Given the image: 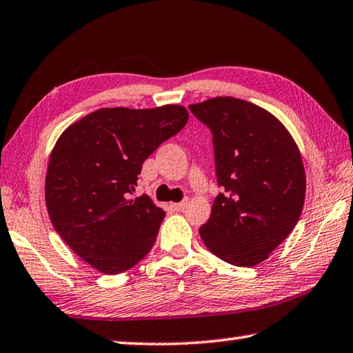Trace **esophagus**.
<instances>
[{
    "label": "esophagus",
    "instance_id": "34e87169",
    "mask_svg": "<svg viewBox=\"0 0 353 353\" xmlns=\"http://www.w3.org/2000/svg\"><path fill=\"white\" fill-rule=\"evenodd\" d=\"M188 205V200H183V202H179V203H172V208L176 211H183L185 206Z\"/></svg>",
    "mask_w": 353,
    "mask_h": 353
}]
</instances>
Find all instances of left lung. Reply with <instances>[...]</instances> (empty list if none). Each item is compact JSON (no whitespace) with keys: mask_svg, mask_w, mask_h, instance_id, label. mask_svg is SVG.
Masks as SVG:
<instances>
[{"mask_svg":"<svg viewBox=\"0 0 353 353\" xmlns=\"http://www.w3.org/2000/svg\"><path fill=\"white\" fill-rule=\"evenodd\" d=\"M190 110L211 130L217 183L225 190L200 237L228 263L259 265L300 219L306 196L300 150L277 117L248 101L219 96Z\"/></svg>","mask_w":353,"mask_h":353,"instance_id":"1","label":"left lung"}]
</instances>
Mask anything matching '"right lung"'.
I'll list each match as a JSON object with an SVG mask.
<instances>
[{"label":"right lung","mask_w":353,"mask_h":353,"mask_svg":"<svg viewBox=\"0 0 353 353\" xmlns=\"http://www.w3.org/2000/svg\"><path fill=\"white\" fill-rule=\"evenodd\" d=\"M188 122L182 105L101 108L64 130L46 174L52 225L103 274L128 271L153 248L165 217L148 196L130 199L142 163Z\"/></svg>","instance_id":"right-lung-1"}]
</instances>
